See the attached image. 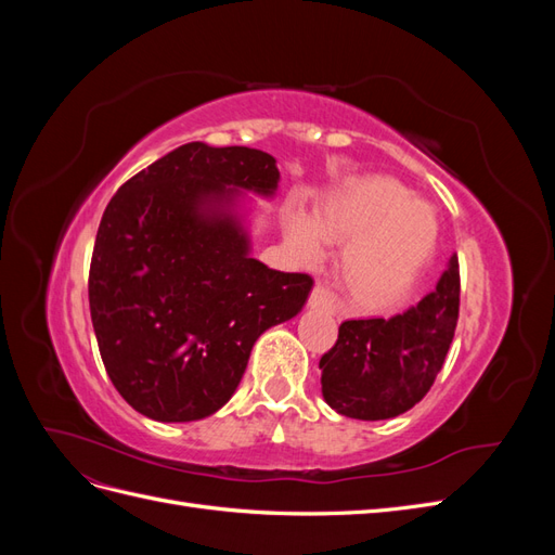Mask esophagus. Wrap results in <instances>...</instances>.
Instances as JSON below:
<instances>
[{
    "mask_svg": "<svg viewBox=\"0 0 555 555\" xmlns=\"http://www.w3.org/2000/svg\"><path fill=\"white\" fill-rule=\"evenodd\" d=\"M310 308H314V310H324V312H328V314H335L338 312V306H335V296L324 287V284H314L312 287V294H310Z\"/></svg>",
    "mask_w": 555,
    "mask_h": 555,
    "instance_id": "obj_1",
    "label": "esophagus"
}]
</instances>
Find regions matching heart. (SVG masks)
<instances>
[{
    "label": "heart",
    "instance_id": "b5f03b06",
    "mask_svg": "<svg viewBox=\"0 0 555 555\" xmlns=\"http://www.w3.org/2000/svg\"><path fill=\"white\" fill-rule=\"evenodd\" d=\"M435 208L391 178H359L333 190L312 217L296 215L287 229L292 257L312 263L322 241L345 243L338 268L347 287L371 300L405 294L438 245Z\"/></svg>",
    "mask_w": 555,
    "mask_h": 555
}]
</instances>
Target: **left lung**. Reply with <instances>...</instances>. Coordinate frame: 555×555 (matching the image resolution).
Here are the masks:
<instances>
[{
    "label": "left lung",
    "mask_w": 555,
    "mask_h": 555,
    "mask_svg": "<svg viewBox=\"0 0 555 555\" xmlns=\"http://www.w3.org/2000/svg\"><path fill=\"white\" fill-rule=\"evenodd\" d=\"M461 304L459 257L416 306L389 319H347L319 361L322 393L349 418L379 422L414 408L442 371Z\"/></svg>",
    "instance_id": "1"
}]
</instances>
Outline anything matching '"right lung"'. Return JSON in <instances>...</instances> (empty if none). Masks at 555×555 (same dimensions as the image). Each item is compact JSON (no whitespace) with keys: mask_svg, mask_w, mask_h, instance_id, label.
<instances>
[{"mask_svg":"<svg viewBox=\"0 0 555 555\" xmlns=\"http://www.w3.org/2000/svg\"><path fill=\"white\" fill-rule=\"evenodd\" d=\"M275 159L184 143L115 192L96 231L90 314L113 386L155 422H196L238 389L259 335L306 306L312 278L249 257L243 192L273 196Z\"/></svg>","mask_w":555,"mask_h":555,"instance_id":"obj_1","label":"right lung"}]
</instances>
